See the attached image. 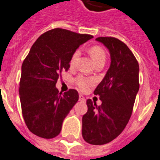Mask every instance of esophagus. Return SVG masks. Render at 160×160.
Here are the masks:
<instances>
[{"mask_svg":"<svg viewBox=\"0 0 160 160\" xmlns=\"http://www.w3.org/2000/svg\"><path fill=\"white\" fill-rule=\"evenodd\" d=\"M79 101H85V98H84V97L83 95H81V94H80V96H79Z\"/></svg>","mask_w":160,"mask_h":160,"instance_id":"esophagus-1","label":"esophagus"}]
</instances>
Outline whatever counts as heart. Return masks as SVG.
Here are the masks:
<instances>
[{"mask_svg": "<svg viewBox=\"0 0 160 160\" xmlns=\"http://www.w3.org/2000/svg\"><path fill=\"white\" fill-rule=\"evenodd\" d=\"M80 51L79 49L76 50L73 52L70 59L71 66H74L78 57L80 56ZM89 54L92 60H93L94 63H97L98 62H105L106 55H105V51L101 47H98V46L92 47L89 49ZM76 84L82 91H85L89 88L90 86L94 84V80L92 78H88V77L83 76V75H80L76 79Z\"/></svg>", "mask_w": 160, "mask_h": 160, "instance_id": "heart-1", "label": "heart"}]
</instances>
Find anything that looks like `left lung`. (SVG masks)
I'll return each mask as SVG.
<instances>
[{
    "label": "left lung",
    "instance_id": "left-lung-1",
    "mask_svg": "<svg viewBox=\"0 0 160 160\" xmlns=\"http://www.w3.org/2000/svg\"><path fill=\"white\" fill-rule=\"evenodd\" d=\"M97 42L109 50L111 63L94 94L101 105L87 101L88 111L82 118V136L92 145L113 141L123 131L132 114L138 89L139 66L134 54L122 41L113 37H99Z\"/></svg>",
    "mask_w": 160,
    "mask_h": 160
}]
</instances>
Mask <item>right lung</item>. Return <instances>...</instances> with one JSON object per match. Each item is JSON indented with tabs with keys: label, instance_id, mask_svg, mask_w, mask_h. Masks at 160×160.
I'll return each instance as SVG.
<instances>
[{
	"label": "right lung",
	"instance_id": "1",
	"mask_svg": "<svg viewBox=\"0 0 160 160\" xmlns=\"http://www.w3.org/2000/svg\"><path fill=\"white\" fill-rule=\"evenodd\" d=\"M92 38L56 28L42 34L30 48L22 66L19 97L26 126L35 135L53 138L60 133L79 94L75 89L62 94L55 84L70 68L73 52Z\"/></svg>",
	"mask_w": 160,
	"mask_h": 160
}]
</instances>
